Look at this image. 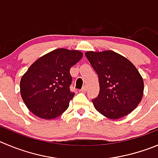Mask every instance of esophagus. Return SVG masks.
I'll list each match as a JSON object with an SVG mask.
<instances>
[{
	"label": "esophagus",
	"mask_w": 158,
	"mask_h": 158,
	"mask_svg": "<svg viewBox=\"0 0 158 158\" xmlns=\"http://www.w3.org/2000/svg\"><path fill=\"white\" fill-rule=\"evenodd\" d=\"M79 91H80V92H86V86H84V87H82V89H81Z\"/></svg>",
	"instance_id": "esophagus-1"
}]
</instances>
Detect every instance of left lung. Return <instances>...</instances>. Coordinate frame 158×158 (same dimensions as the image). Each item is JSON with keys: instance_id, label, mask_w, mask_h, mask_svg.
<instances>
[{"instance_id": "left-lung-1", "label": "left lung", "mask_w": 158, "mask_h": 158, "mask_svg": "<svg viewBox=\"0 0 158 158\" xmlns=\"http://www.w3.org/2000/svg\"><path fill=\"white\" fill-rule=\"evenodd\" d=\"M85 54L99 78V95L92 100L96 110L113 120L132 112L140 103L144 89L143 79L135 65L112 51Z\"/></svg>"}]
</instances>
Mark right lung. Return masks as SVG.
Wrapping results in <instances>:
<instances>
[{"label": "right lung", "instance_id": "right-lung-1", "mask_svg": "<svg viewBox=\"0 0 158 158\" xmlns=\"http://www.w3.org/2000/svg\"><path fill=\"white\" fill-rule=\"evenodd\" d=\"M82 55L76 50L58 48L40 57L28 69L20 81V93L32 114L50 120L67 110L75 95L69 89L70 69Z\"/></svg>", "mask_w": 158, "mask_h": 158}]
</instances>
